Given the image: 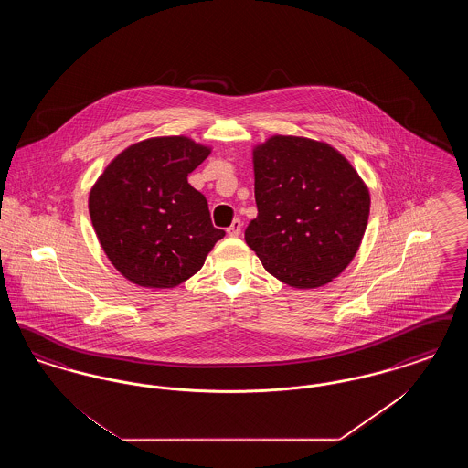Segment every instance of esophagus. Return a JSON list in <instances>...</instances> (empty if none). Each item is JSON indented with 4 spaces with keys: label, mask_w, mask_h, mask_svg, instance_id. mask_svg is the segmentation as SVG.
Wrapping results in <instances>:
<instances>
[{
    "label": "esophagus",
    "mask_w": 468,
    "mask_h": 468,
    "mask_svg": "<svg viewBox=\"0 0 468 468\" xmlns=\"http://www.w3.org/2000/svg\"><path fill=\"white\" fill-rule=\"evenodd\" d=\"M226 231H228V235H229V237H239V235H240V231H242V223H240V219H235Z\"/></svg>",
    "instance_id": "34e87169"
}]
</instances>
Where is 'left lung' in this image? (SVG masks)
<instances>
[{"label": "left lung", "mask_w": 468, "mask_h": 468, "mask_svg": "<svg viewBox=\"0 0 468 468\" xmlns=\"http://www.w3.org/2000/svg\"><path fill=\"white\" fill-rule=\"evenodd\" d=\"M252 163L258 218L245 242L291 288L332 282L365 235L368 187L332 145L303 136H270L254 147Z\"/></svg>", "instance_id": "left-lung-1"}]
</instances>
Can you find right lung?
I'll list each match as a JSON object with an SVG mask.
<instances>
[{"label": "right lung", "instance_id": "1", "mask_svg": "<svg viewBox=\"0 0 468 468\" xmlns=\"http://www.w3.org/2000/svg\"><path fill=\"white\" fill-rule=\"evenodd\" d=\"M210 147L187 136L147 138L124 149L96 180L90 216L112 265L144 288H176L224 237L187 176Z\"/></svg>", "mask_w": 468, "mask_h": 468}]
</instances>
